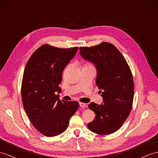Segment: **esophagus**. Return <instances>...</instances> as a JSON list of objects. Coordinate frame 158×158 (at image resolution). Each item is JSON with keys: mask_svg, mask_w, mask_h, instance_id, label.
Instances as JSON below:
<instances>
[{"mask_svg": "<svg viewBox=\"0 0 158 158\" xmlns=\"http://www.w3.org/2000/svg\"><path fill=\"white\" fill-rule=\"evenodd\" d=\"M80 106L82 107V108H86V104L84 103V102H80Z\"/></svg>", "mask_w": 158, "mask_h": 158, "instance_id": "34e87169", "label": "esophagus"}]
</instances>
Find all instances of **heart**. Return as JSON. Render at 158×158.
Here are the masks:
<instances>
[{
    "mask_svg": "<svg viewBox=\"0 0 158 158\" xmlns=\"http://www.w3.org/2000/svg\"><path fill=\"white\" fill-rule=\"evenodd\" d=\"M86 65H90V64H86Z\"/></svg>",
    "mask_w": 158,
    "mask_h": 158,
    "instance_id": "b5f03b06",
    "label": "heart"
}]
</instances>
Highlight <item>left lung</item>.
Instances as JSON below:
<instances>
[{"mask_svg":"<svg viewBox=\"0 0 158 158\" xmlns=\"http://www.w3.org/2000/svg\"><path fill=\"white\" fill-rule=\"evenodd\" d=\"M79 49L83 58L97 68L96 84L103 98L101 105L91 102L88 105L96 114L88 127L99 135L114 133L121 128L132 109L134 84L131 71L123 56L112 44L102 42Z\"/></svg>","mask_w":158,"mask_h":158,"instance_id":"left-lung-1","label":"left lung"}]
</instances>
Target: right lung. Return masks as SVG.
I'll return each mask as SVG.
<instances>
[{
	"label": "right lung",
	"mask_w": 158,
	"mask_h": 158,
	"mask_svg": "<svg viewBox=\"0 0 158 158\" xmlns=\"http://www.w3.org/2000/svg\"><path fill=\"white\" fill-rule=\"evenodd\" d=\"M78 49L44 44L26 64L21 84L23 105L31 123L44 135L54 137L64 132L79 107L77 101H60L55 93L61 91L64 69Z\"/></svg>",
	"instance_id": "add662e5"
}]
</instances>
